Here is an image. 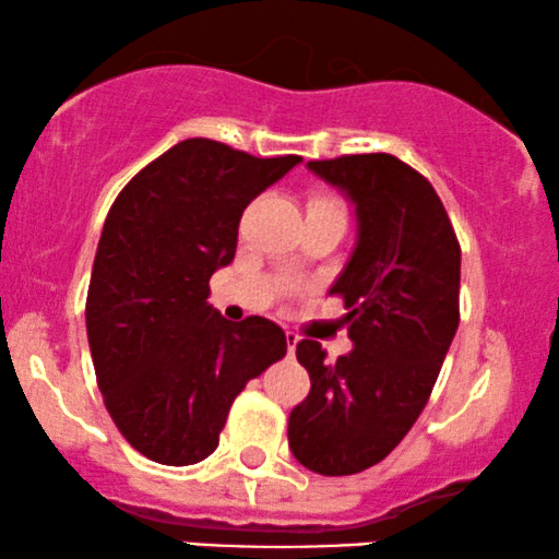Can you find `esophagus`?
Returning a JSON list of instances; mask_svg holds the SVG:
<instances>
[{
  "instance_id": "1",
  "label": "esophagus",
  "mask_w": 559,
  "mask_h": 559,
  "mask_svg": "<svg viewBox=\"0 0 559 559\" xmlns=\"http://www.w3.org/2000/svg\"><path fill=\"white\" fill-rule=\"evenodd\" d=\"M296 343H299V335L288 330L286 332V345H288V353H292V356H294V350H296Z\"/></svg>"
}]
</instances>
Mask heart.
I'll return each mask as SVG.
<instances>
[{
	"mask_svg": "<svg viewBox=\"0 0 559 559\" xmlns=\"http://www.w3.org/2000/svg\"><path fill=\"white\" fill-rule=\"evenodd\" d=\"M309 206H337V203L330 201V198H317V201L309 203Z\"/></svg>",
	"mask_w": 559,
	"mask_h": 559,
	"instance_id": "b5f03b06",
	"label": "heart"
}]
</instances>
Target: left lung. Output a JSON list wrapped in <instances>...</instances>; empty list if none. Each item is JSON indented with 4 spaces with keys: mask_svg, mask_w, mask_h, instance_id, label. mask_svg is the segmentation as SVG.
Returning a JSON list of instances; mask_svg holds the SVG:
<instances>
[{
    "mask_svg": "<svg viewBox=\"0 0 559 559\" xmlns=\"http://www.w3.org/2000/svg\"><path fill=\"white\" fill-rule=\"evenodd\" d=\"M307 167L356 206V247L330 294L353 350L330 364L296 345L312 379L288 415V447L317 475H356L397 447L433 392L459 328L462 250L433 186L392 154H345Z\"/></svg>",
    "mask_w": 559,
    "mask_h": 559,
    "instance_id": "1",
    "label": "left lung"
}]
</instances>
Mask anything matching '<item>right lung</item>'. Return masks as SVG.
<instances>
[{
    "label": "right lung",
    "mask_w": 559,
    "mask_h": 559,
    "mask_svg": "<svg viewBox=\"0 0 559 559\" xmlns=\"http://www.w3.org/2000/svg\"><path fill=\"white\" fill-rule=\"evenodd\" d=\"M299 162L186 139L133 175L108 211L87 341L112 423L152 462L186 467L214 454L237 394L286 356L278 324H231L206 299L211 275L235 260L247 203Z\"/></svg>",
    "instance_id": "right-lung-1"
}]
</instances>
